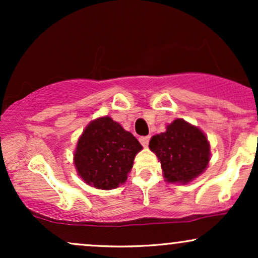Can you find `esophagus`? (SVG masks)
Listing matches in <instances>:
<instances>
[{
	"instance_id": "1",
	"label": "esophagus",
	"mask_w": 258,
	"mask_h": 258,
	"mask_svg": "<svg viewBox=\"0 0 258 258\" xmlns=\"http://www.w3.org/2000/svg\"><path fill=\"white\" fill-rule=\"evenodd\" d=\"M149 139H150L149 136H146V137H141V138H139V142H141L142 146L147 147L148 143H149Z\"/></svg>"
}]
</instances>
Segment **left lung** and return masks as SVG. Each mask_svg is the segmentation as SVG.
<instances>
[{"label":"left lung","instance_id":"obj_1","mask_svg":"<svg viewBox=\"0 0 258 258\" xmlns=\"http://www.w3.org/2000/svg\"><path fill=\"white\" fill-rule=\"evenodd\" d=\"M149 148L161 162L167 182L186 184L206 170L210 143L205 133L183 119L167 125L166 131L153 136Z\"/></svg>","mask_w":258,"mask_h":258}]
</instances>
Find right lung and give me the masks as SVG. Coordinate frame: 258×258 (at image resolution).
Wrapping results in <instances>:
<instances>
[{
  "mask_svg": "<svg viewBox=\"0 0 258 258\" xmlns=\"http://www.w3.org/2000/svg\"><path fill=\"white\" fill-rule=\"evenodd\" d=\"M142 148L119 122L109 116L98 117L88 123L79 138L74 164L88 185L109 190L126 182Z\"/></svg>",
  "mask_w": 258,
  "mask_h": 258,
  "instance_id": "right-lung-1",
  "label": "right lung"
}]
</instances>
